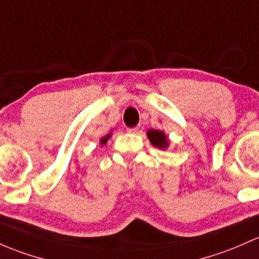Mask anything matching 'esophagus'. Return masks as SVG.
<instances>
[{"instance_id":"obj_1","label":"esophagus","mask_w":259,"mask_h":259,"mask_svg":"<svg viewBox=\"0 0 259 259\" xmlns=\"http://www.w3.org/2000/svg\"><path fill=\"white\" fill-rule=\"evenodd\" d=\"M127 133H130V134H139V132H140V126H134V127H127L126 129Z\"/></svg>"}]
</instances>
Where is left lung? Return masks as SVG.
Returning a JSON list of instances; mask_svg holds the SVG:
<instances>
[{
	"label": "left lung",
	"instance_id": "obj_1",
	"mask_svg": "<svg viewBox=\"0 0 259 259\" xmlns=\"http://www.w3.org/2000/svg\"><path fill=\"white\" fill-rule=\"evenodd\" d=\"M148 138L149 140H150V143L152 144L154 146H156V148H160V149H165L167 148V138L165 137V134L162 132H160V130H149L148 132Z\"/></svg>",
	"mask_w": 259,
	"mask_h": 259
}]
</instances>
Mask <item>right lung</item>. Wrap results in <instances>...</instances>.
I'll return each mask as SVG.
<instances>
[{
	"label": "right lung",
	"instance_id": "right-lung-1",
	"mask_svg": "<svg viewBox=\"0 0 259 259\" xmlns=\"http://www.w3.org/2000/svg\"><path fill=\"white\" fill-rule=\"evenodd\" d=\"M109 137H110V134L107 135V137H105V138H103L102 140H100V143H102V144H105V143H107V140L109 139Z\"/></svg>",
	"mask_w": 259,
	"mask_h": 259
}]
</instances>
